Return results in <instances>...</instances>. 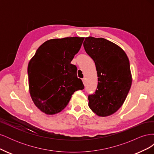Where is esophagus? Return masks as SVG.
<instances>
[{"mask_svg": "<svg viewBox=\"0 0 154 154\" xmlns=\"http://www.w3.org/2000/svg\"><path fill=\"white\" fill-rule=\"evenodd\" d=\"M82 81H83V84H84V85H85V84H86V80H85V78H83V80H82Z\"/></svg>", "mask_w": 154, "mask_h": 154, "instance_id": "34e87169", "label": "esophagus"}]
</instances>
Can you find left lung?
I'll list each match as a JSON object with an SVG mask.
<instances>
[{
    "mask_svg": "<svg viewBox=\"0 0 154 154\" xmlns=\"http://www.w3.org/2000/svg\"><path fill=\"white\" fill-rule=\"evenodd\" d=\"M83 46L98 77L97 89L88 97V106L100 117L110 116L123 105L131 87L129 60L119 45L103 38L86 37Z\"/></svg>",
    "mask_w": 154,
    "mask_h": 154,
    "instance_id": "left-lung-1",
    "label": "left lung"
}]
</instances>
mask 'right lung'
<instances>
[{
  "instance_id": "add662e5",
  "label": "right lung",
  "mask_w": 154,
  "mask_h": 154,
  "mask_svg": "<svg viewBox=\"0 0 154 154\" xmlns=\"http://www.w3.org/2000/svg\"><path fill=\"white\" fill-rule=\"evenodd\" d=\"M84 37L47 40L36 50L27 67L29 91L35 106L48 115L63 110L73 93L84 88L71 63Z\"/></svg>"
}]
</instances>
